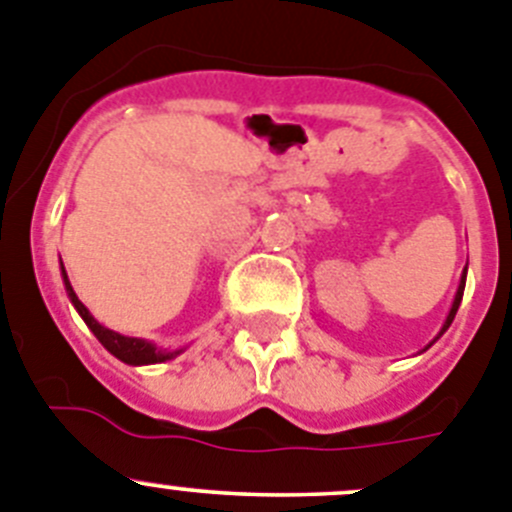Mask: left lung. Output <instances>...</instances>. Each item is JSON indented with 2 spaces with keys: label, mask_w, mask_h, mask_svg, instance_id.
<instances>
[{
  "label": "left lung",
  "mask_w": 512,
  "mask_h": 512,
  "mask_svg": "<svg viewBox=\"0 0 512 512\" xmlns=\"http://www.w3.org/2000/svg\"><path fill=\"white\" fill-rule=\"evenodd\" d=\"M465 280H467V267L465 270H462V278H460V285H457V293H455V300H452V308H450V313H447V321H444V326H442V331L437 333V338L442 336L444 331H447V328L452 326V321H455V315H457V308H460V303H462V293H465ZM437 338H434V341H437ZM432 341V343H434ZM432 343H429V346H432ZM427 346V348H429Z\"/></svg>",
  "instance_id": "obj_1"
}]
</instances>
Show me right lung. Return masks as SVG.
Instances as JSON below:
<instances>
[{
    "instance_id": "right-lung-1",
    "label": "right lung",
    "mask_w": 512,
    "mask_h": 512,
    "mask_svg": "<svg viewBox=\"0 0 512 512\" xmlns=\"http://www.w3.org/2000/svg\"><path fill=\"white\" fill-rule=\"evenodd\" d=\"M60 272H62V283H65V293H68L73 308L78 310L80 318L85 321V326L93 331V336L98 338L100 343H103L105 351L113 353L118 361H123V364H128V366L164 364V361H171V358H176L181 351H184V348H176V351H166V348H159L156 343L146 341V338L123 336V333H116V331H111V328L100 326L93 315H90V310L85 308L83 303H80L78 295H75L73 285H70V280H68V272H65V265H62V262H60Z\"/></svg>"
}]
</instances>
